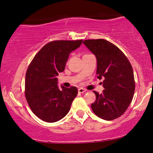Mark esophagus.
<instances>
[{"mask_svg":"<svg viewBox=\"0 0 153 153\" xmlns=\"http://www.w3.org/2000/svg\"><path fill=\"white\" fill-rule=\"evenodd\" d=\"M87 91V90L86 89H85V88H80L78 89V92L80 93H82V94H83V93H85V92H86Z\"/></svg>","mask_w":153,"mask_h":153,"instance_id":"34e87169","label":"esophagus"}]
</instances>
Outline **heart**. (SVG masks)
Listing matches in <instances>:
<instances>
[{
    "mask_svg": "<svg viewBox=\"0 0 153 153\" xmlns=\"http://www.w3.org/2000/svg\"><path fill=\"white\" fill-rule=\"evenodd\" d=\"M85 56H86V55H85Z\"/></svg>",
    "mask_w": 153,
    "mask_h": 153,
    "instance_id": "b5f03b06",
    "label": "heart"
}]
</instances>
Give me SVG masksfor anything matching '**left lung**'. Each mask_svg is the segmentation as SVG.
<instances>
[{
    "instance_id": "1",
    "label": "left lung",
    "mask_w": 153,
    "mask_h": 153,
    "mask_svg": "<svg viewBox=\"0 0 153 153\" xmlns=\"http://www.w3.org/2000/svg\"><path fill=\"white\" fill-rule=\"evenodd\" d=\"M85 46L96 57L97 78H103L102 93L94 91L96 100L91 108L105 120L120 117L133 97L135 82L131 64L122 51L104 39L85 40Z\"/></svg>"
}]
</instances>
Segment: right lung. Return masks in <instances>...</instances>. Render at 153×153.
<instances>
[{
  "instance_id": "add662e5",
  "label": "right lung",
  "mask_w": 153,
  "mask_h": 153,
  "mask_svg": "<svg viewBox=\"0 0 153 153\" xmlns=\"http://www.w3.org/2000/svg\"><path fill=\"white\" fill-rule=\"evenodd\" d=\"M82 40H54L40 50L29 65L25 75L26 100L37 117L55 123L67 115L78 89L58 85L59 73L65 70L72 51L78 48Z\"/></svg>"
}]
</instances>
